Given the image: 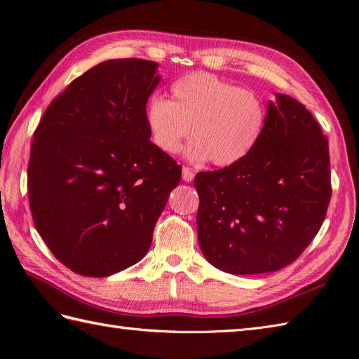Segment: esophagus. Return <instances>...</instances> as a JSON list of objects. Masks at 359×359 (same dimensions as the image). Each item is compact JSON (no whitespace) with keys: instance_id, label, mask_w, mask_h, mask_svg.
I'll list each match as a JSON object with an SVG mask.
<instances>
[{"instance_id":"1","label":"esophagus","mask_w":359,"mask_h":359,"mask_svg":"<svg viewBox=\"0 0 359 359\" xmlns=\"http://www.w3.org/2000/svg\"><path fill=\"white\" fill-rule=\"evenodd\" d=\"M193 178H194L193 170L190 168H182V180L186 182H190L193 181Z\"/></svg>"}]
</instances>
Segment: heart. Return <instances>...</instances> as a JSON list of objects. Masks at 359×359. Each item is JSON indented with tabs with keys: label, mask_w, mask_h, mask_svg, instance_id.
I'll return each instance as SVG.
<instances>
[{
	"label": "heart",
	"mask_w": 359,
	"mask_h": 359,
	"mask_svg": "<svg viewBox=\"0 0 359 359\" xmlns=\"http://www.w3.org/2000/svg\"><path fill=\"white\" fill-rule=\"evenodd\" d=\"M172 100L149 97L145 124L153 144L166 154H177L184 139L191 163L212 160L215 166H233L257 145L266 124L260 97L214 74L196 72L170 86Z\"/></svg>",
	"instance_id": "heart-1"
}]
</instances>
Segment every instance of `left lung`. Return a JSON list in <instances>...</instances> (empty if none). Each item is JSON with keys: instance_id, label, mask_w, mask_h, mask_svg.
<instances>
[{"instance_id": "left-lung-1", "label": "left lung", "mask_w": 359, "mask_h": 359, "mask_svg": "<svg viewBox=\"0 0 359 359\" xmlns=\"http://www.w3.org/2000/svg\"><path fill=\"white\" fill-rule=\"evenodd\" d=\"M198 240L208 262L236 276L292 264L319 232L331 199L328 139L292 97L276 94L243 161L194 177Z\"/></svg>"}]
</instances>
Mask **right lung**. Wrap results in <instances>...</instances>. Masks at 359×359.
<instances>
[{
  "mask_svg": "<svg viewBox=\"0 0 359 359\" xmlns=\"http://www.w3.org/2000/svg\"><path fill=\"white\" fill-rule=\"evenodd\" d=\"M158 64L107 60L74 79L40 119L28 163L36 229L62 265L109 277L137 264L181 166L149 140L145 104Z\"/></svg>",
  "mask_w": 359,
  "mask_h": 359,
  "instance_id": "obj_1",
  "label": "right lung"
}]
</instances>
